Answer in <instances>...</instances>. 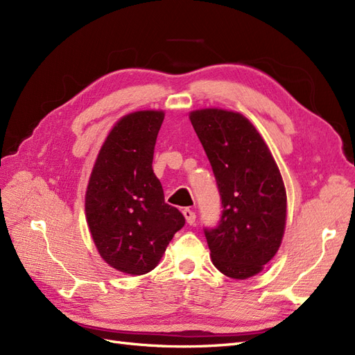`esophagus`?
Wrapping results in <instances>:
<instances>
[{
    "mask_svg": "<svg viewBox=\"0 0 355 355\" xmlns=\"http://www.w3.org/2000/svg\"><path fill=\"white\" fill-rule=\"evenodd\" d=\"M182 213H184V216H185V219H187V223H188V225H194V223H196L197 216H196V213H194V211L189 210V209H184V210H182Z\"/></svg>",
    "mask_w": 355,
    "mask_h": 355,
    "instance_id": "esophagus-1",
    "label": "esophagus"
}]
</instances>
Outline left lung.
<instances>
[{"instance_id":"8db88e82","label":"left lung","mask_w":355,"mask_h":355,"mask_svg":"<svg viewBox=\"0 0 355 355\" xmlns=\"http://www.w3.org/2000/svg\"><path fill=\"white\" fill-rule=\"evenodd\" d=\"M207 154L222 201L218 227L204 230L213 265L245 280L275 256L286 228L287 197L280 170L254 125L239 112L189 114Z\"/></svg>"}]
</instances>
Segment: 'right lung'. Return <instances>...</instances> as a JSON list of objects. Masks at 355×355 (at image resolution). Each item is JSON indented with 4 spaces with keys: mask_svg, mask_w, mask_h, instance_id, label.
<instances>
[{
    "mask_svg": "<svg viewBox=\"0 0 355 355\" xmlns=\"http://www.w3.org/2000/svg\"><path fill=\"white\" fill-rule=\"evenodd\" d=\"M163 111L123 116L106 137L85 192V218L102 259L130 275L157 266L185 218L164 201L153 158Z\"/></svg>",
    "mask_w": 355,
    "mask_h": 355,
    "instance_id": "1",
    "label": "right lung"
}]
</instances>
